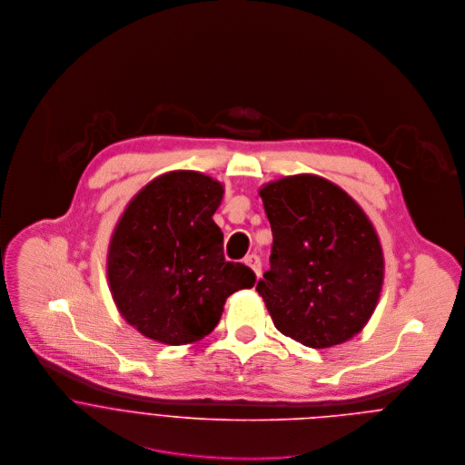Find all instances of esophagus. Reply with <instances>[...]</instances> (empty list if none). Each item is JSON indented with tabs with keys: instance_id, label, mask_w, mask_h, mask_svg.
<instances>
[{
	"instance_id": "obj_1",
	"label": "esophagus",
	"mask_w": 465,
	"mask_h": 465,
	"mask_svg": "<svg viewBox=\"0 0 465 465\" xmlns=\"http://www.w3.org/2000/svg\"><path fill=\"white\" fill-rule=\"evenodd\" d=\"M245 265H249L252 271H254V274L260 278L262 276V258L258 256V254H249L247 258H245Z\"/></svg>"
}]
</instances>
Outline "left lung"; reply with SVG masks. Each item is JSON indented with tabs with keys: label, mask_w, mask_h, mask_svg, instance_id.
<instances>
[{
	"label": "left lung",
	"mask_w": 465,
	"mask_h": 465,
	"mask_svg": "<svg viewBox=\"0 0 465 465\" xmlns=\"http://www.w3.org/2000/svg\"><path fill=\"white\" fill-rule=\"evenodd\" d=\"M260 196L272 229L258 294L287 337L328 348L359 333L377 307L384 258L362 209L335 183L296 174Z\"/></svg>",
	"instance_id": "obj_1"
}]
</instances>
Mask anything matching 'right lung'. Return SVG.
<instances>
[{
	"label": "right lung",
	"instance_id": "add662e5",
	"mask_svg": "<svg viewBox=\"0 0 465 465\" xmlns=\"http://www.w3.org/2000/svg\"><path fill=\"white\" fill-rule=\"evenodd\" d=\"M220 182L196 171L152 180L126 207L108 252V282L123 317L163 344L200 341L218 324L225 300L252 289L256 274L225 262L213 222Z\"/></svg>",
	"mask_w": 465,
	"mask_h": 465
}]
</instances>
